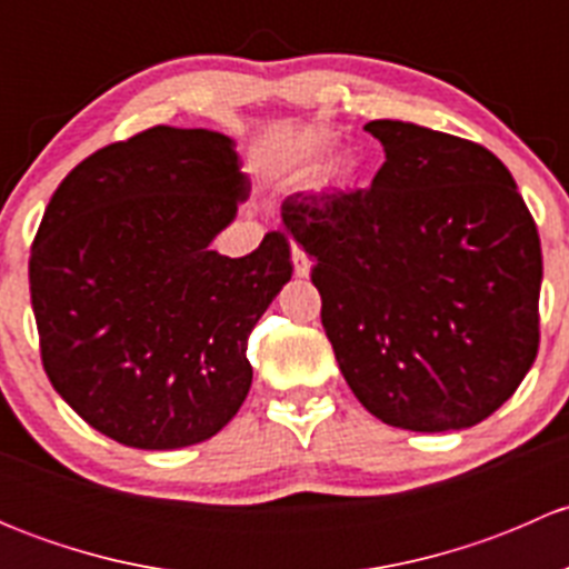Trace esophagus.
Segmentation results:
<instances>
[{
  "instance_id": "esophagus-1",
  "label": "esophagus",
  "mask_w": 569,
  "mask_h": 569,
  "mask_svg": "<svg viewBox=\"0 0 569 569\" xmlns=\"http://www.w3.org/2000/svg\"><path fill=\"white\" fill-rule=\"evenodd\" d=\"M291 261H295V272L300 274V278H308L311 274V258L306 256V250L302 248H291Z\"/></svg>"
}]
</instances>
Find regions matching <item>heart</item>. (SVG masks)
<instances>
[{
	"instance_id": "1",
	"label": "heart",
	"mask_w": 569,
	"mask_h": 569,
	"mask_svg": "<svg viewBox=\"0 0 569 569\" xmlns=\"http://www.w3.org/2000/svg\"><path fill=\"white\" fill-rule=\"evenodd\" d=\"M327 151V142L325 140H311L308 142V153H325Z\"/></svg>"
}]
</instances>
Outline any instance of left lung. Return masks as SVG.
I'll return each mask as SVG.
<instances>
[{
  "instance_id": "8db88e82",
  "label": "left lung",
  "mask_w": 569,
  "mask_h": 569,
  "mask_svg": "<svg viewBox=\"0 0 569 569\" xmlns=\"http://www.w3.org/2000/svg\"><path fill=\"white\" fill-rule=\"evenodd\" d=\"M363 129L386 148L371 187L289 194L286 233L317 261L321 325L360 405L410 432L468 429L537 358V226L487 148L405 120Z\"/></svg>"
}]
</instances>
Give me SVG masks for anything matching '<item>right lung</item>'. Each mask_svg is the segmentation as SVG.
<instances>
[{
	"mask_svg": "<svg viewBox=\"0 0 569 569\" xmlns=\"http://www.w3.org/2000/svg\"><path fill=\"white\" fill-rule=\"evenodd\" d=\"M233 146L173 126L112 142L62 178L32 242L46 375L131 449L203 443L237 416L250 330L291 280L280 231L242 258L211 250L250 194Z\"/></svg>",
	"mask_w": 569,
	"mask_h": 569,
	"instance_id": "obj_1",
	"label": "right lung"
}]
</instances>
